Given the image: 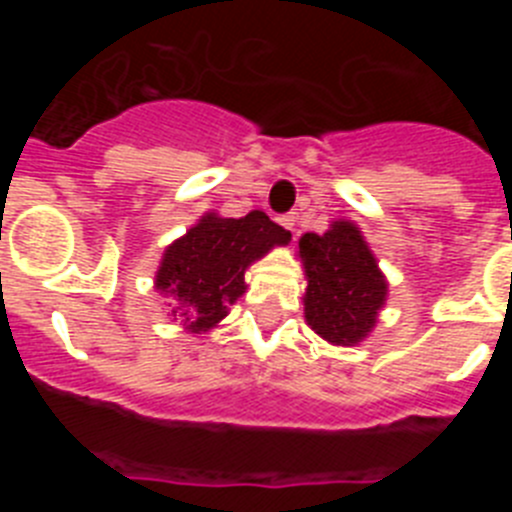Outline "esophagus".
I'll return each mask as SVG.
<instances>
[{
    "label": "esophagus",
    "instance_id": "34e87169",
    "mask_svg": "<svg viewBox=\"0 0 512 512\" xmlns=\"http://www.w3.org/2000/svg\"><path fill=\"white\" fill-rule=\"evenodd\" d=\"M279 223H282V228H284V230H289V235H292V238H295V235H297V230H295V225H297V215H295V212H287V215L279 217Z\"/></svg>",
    "mask_w": 512,
    "mask_h": 512
}]
</instances>
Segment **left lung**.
<instances>
[{"mask_svg":"<svg viewBox=\"0 0 512 512\" xmlns=\"http://www.w3.org/2000/svg\"><path fill=\"white\" fill-rule=\"evenodd\" d=\"M305 264V318L312 330L336 346L369 336L387 297V282L356 225L336 223L328 233L300 238Z\"/></svg>","mask_w":512,"mask_h":512,"instance_id":"left-lung-1","label":"left lung"}]
</instances>
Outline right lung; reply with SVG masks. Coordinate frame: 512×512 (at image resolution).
<instances>
[{
    "instance_id": "obj_1",
    "label": "right lung",
    "mask_w": 512,
    "mask_h": 512,
    "mask_svg": "<svg viewBox=\"0 0 512 512\" xmlns=\"http://www.w3.org/2000/svg\"><path fill=\"white\" fill-rule=\"evenodd\" d=\"M292 235L253 210L246 217L205 215L184 238L171 243L156 271V289L169 297L174 320L192 333L212 328L243 295L248 266Z\"/></svg>"
}]
</instances>
